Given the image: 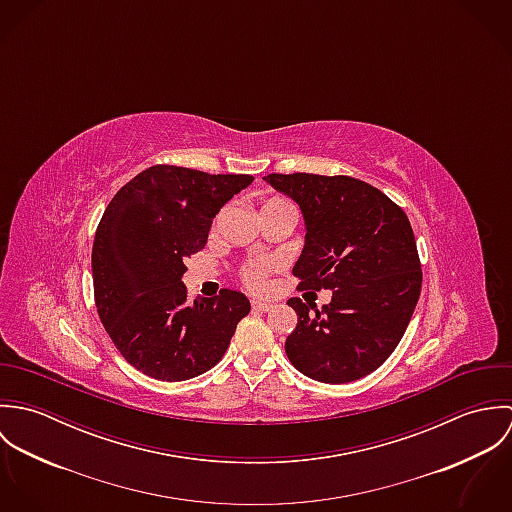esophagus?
I'll return each mask as SVG.
<instances>
[{
  "label": "esophagus",
  "mask_w": 512,
  "mask_h": 512,
  "mask_svg": "<svg viewBox=\"0 0 512 512\" xmlns=\"http://www.w3.org/2000/svg\"><path fill=\"white\" fill-rule=\"evenodd\" d=\"M252 309H254V311H258V313H266V311H270V309H272V305H270L268 301L254 299V301H252Z\"/></svg>",
  "instance_id": "obj_1"
}]
</instances>
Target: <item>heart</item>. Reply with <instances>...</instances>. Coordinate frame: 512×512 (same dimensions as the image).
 I'll list each match as a JSON object with an SVG mask.
<instances>
[{
	"mask_svg": "<svg viewBox=\"0 0 512 512\" xmlns=\"http://www.w3.org/2000/svg\"><path fill=\"white\" fill-rule=\"evenodd\" d=\"M278 209H292L290 203H286L284 199H270L262 205L260 213H268V211H278ZM278 268V262L270 256H256L246 260L240 268H238V278L240 282L252 290V292H266L270 286V274Z\"/></svg>",
	"mask_w": 512,
	"mask_h": 512,
	"instance_id": "b5f03b06",
	"label": "heart"
}]
</instances>
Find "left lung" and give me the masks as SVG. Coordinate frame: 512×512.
<instances>
[{"label":"left lung","mask_w":512,"mask_h":512,"mask_svg":"<svg viewBox=\"0 0 512 512\" xmlns=\"http://www.w3.org/2000/svg\"><path fill=\"white\" fill-rule=\"evenodd\" d=\"M305 219L293 266L297 290H331L321 311L292 297L297 325L288 359L305 376L343 384L382 365L398 347L422 292V264L406 213L382 191L349 175L270 173Z\"/></svg>","instance_id":"left-lung-1"}]
</instances>
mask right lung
<instances>
[{"label": "right lung", "instance_id": "obj_1", "mask_svg": "<svg viewBox=\"0 0 512 512\" xmlns=\"http://www.w3.org/2000/svg\"><path fill=\"white\" fill-rule=\"evenodd\" d=\"M254 181L153 165L128 181L98 222L94 301L120 355L151 378L179 382L224 357L250 301L236 290L189 303L185 260L205 248L220 207Z\"/></svg>", "mask_w": 512, "mask_h": 512}]
</instances>
